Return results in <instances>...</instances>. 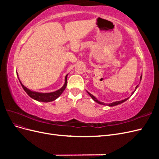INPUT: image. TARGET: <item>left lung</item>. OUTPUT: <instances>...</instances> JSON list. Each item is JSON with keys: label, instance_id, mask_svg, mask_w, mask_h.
Instances as JSON below:
<instances>
[{"label": "left lung", "instance_id": "8db88e82", "mask_svg": "<svg viewBox=\"0 0 159 159\" xmlns=\"http://www.w3.org/2000/svg\"><path fill=\"white\" fill-rule=\"evenodd\" d=\"M141 78H142V75L141 76V78H140V79H141ZM137 87H138V85L137 86V87H136V88L135 89H137ZM88 94L91 96V98H92L94 101H95V102H97V103H98L99 104H102V105H105L104 103H103V102H99V101H98L97 99H96L95 97H94V96L93 95H91L90 93H89V92H88ZM134 93V91H133V93ZM129 99V98H126V99H125L124 100H122V101H119V102H113V103H109L108 105H109V106H111H111H115V105H119V104H120V103H123L124 102H125V101L126 100H127ZM107 105V104H106Z\"/></svg>", "mask_w": 159, "mask_h": 159}]
</instances>
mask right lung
Returning <instances> with one entry per match:
<instances>
[{
	"mask_svg": "<svg viewBox=\"0 0 159 159\" xmlns=\"http://www.w3.org/2000/svg\"><path fill=\"white\" fill-rule=\"evenodd\" d=\"M18 75V74H17ZM67 76L68 75H66L65 78V84L64 85L63 87H62L61 89H60L59 90H57L54 92H52V93H38V92H36V91H32L30 89H28V88H26L25 85H24L21 81H20V83L22 85V87L23 88V89H25V91H26V93L30 96V98H32V99H35L38 101V102H50L54 101L55 99H56L59 96L63 93V91H64V89L66 88L67 85ZM19 79V78H18Z\"/></svg>",
	"mask_w": 159,
	"mask_h": 159,
	"instance_id": "add662e5",
	"label": "right lung"
}]
</instances>
